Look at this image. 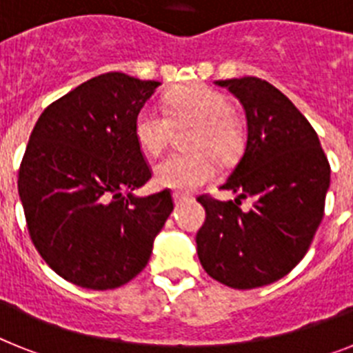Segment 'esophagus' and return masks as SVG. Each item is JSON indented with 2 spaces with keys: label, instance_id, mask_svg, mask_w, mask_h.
<instances>
[{
  "label": "esophagus",
  "instance_id": "34e87169",
  "mask_svg": "<svg viewBox=\"0 0 353 353\" xmlns=\"http://www.w3.org/2000/svg\"><path fill=\"white\" fill-rule=\"evenodd\" d=\"M173 201H174V205L179 207V205L185 203V201H191V198L185 194H182V192H173Z\"/></svg>",
  "mask_w": 353,
  "mask_h": 353
}]
</instances>
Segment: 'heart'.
Returning <instances> with one entry per match:
<instances>
[{"label":"heart","mask_w":353,"mask_h":353,"mask_svg":"<svg viewBox=\"0 0 353 353\" xmlns=\"http://www.w3.org/2000/svg\"><path fill=\"white\" fill-rule=\"evenodd\" d=\"M174 129L192 130L187 134L189 154H170L154 166L155 183L173 191L189 192L214 176L212 157L230 161L244 145V134L233 117L228 97L207 86H189L168 99L166 114L154 105L139 109L134 120V136L146 154H161Z\"/></svg>","instance_id":"1"}]
</instances>
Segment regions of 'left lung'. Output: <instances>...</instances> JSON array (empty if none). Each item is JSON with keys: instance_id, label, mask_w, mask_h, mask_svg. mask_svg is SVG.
I'll return each instance as SVG.
<instances>
[{"instance_id": "obj_1", "label": "left lung", "mask_w": 353, "mask_h": 353, "mask_svg": "<svg viewBox=\"0 0 353 353\" xmlns=\"http://www.w3.org/2000/svg\"><path fill=\"white\" fill-rule=\"evenodd\" d=\"M215 83L244 108L248 141L221 185L239 198H198L207 212L198 258L215 281L251 290L285 277L305 256L323 219L330 166L310 121L276 86L258 77ZM248 195L255 205L242 212L238 199Z\"/></svg>"}]
</instances>
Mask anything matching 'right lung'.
Segmentation results:
<instances>
[{
	"instance_id": "add662e5",
	"label": "right lung",
	"mask_w": 353,
	"mask_h": 353,
	"mask_svg": "<svg viewBox=\"0 0 353 353\" xmlns=\"http://www.w3.org/2000/svg\"><path fill=\"white\" fill-rule=\"evenodd\" d=\"M159 84L101 74L48 105L31 130L17 179L28 232L74 285L113 290L134 279L173 210L168 189L132 194L152 179L134 120Z\"/></svg>"
}]
</instances>
